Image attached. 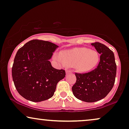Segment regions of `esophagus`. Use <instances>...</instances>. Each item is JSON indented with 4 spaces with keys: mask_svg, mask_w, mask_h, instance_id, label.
<instances>
[{
    "mask_svg": "<svg viewBox=\"0 0 129 129\" xmlns=\"http://www.w3.org/2000/svg\"><path fill=\"white\" fill-rule=\"evenodd\" d=\"M66 73L67 75H68V74H70V73H71L72 72L71 71H69V70H66Z\"/></svg>",
    "mask_w": 129,
    "mask_h": 129,
    "instance_id": "esophagus-1",
    "label": "esophagus"
}]
</instances>
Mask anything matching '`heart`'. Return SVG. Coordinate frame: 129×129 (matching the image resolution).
Returning a JSON list of instances; mask_svg holds the SVG:
<instances>
[{
  "instance_id": "b5f03b06",
  "label": "heart",
  "mask_w": 129,
  "mask_h": 129,
  "mask_svg": "<svg viewBox=\"0 0 129 129\" xmlns=\"http://www.w3.org/2000/svg\"><path fill=\"white\" fill-rule=\"evenodd\" d=\"M62 62L65 66L74 67L79 73H86L97 66L100 61V54L96 50L81 47L64 51L61 54ZM58 59L61 60L60 58Z\"/></svg>"
}]
</instances>
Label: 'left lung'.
Listing matches in <instances>:
<instances>
[{
    "label": "left lung",
    "instance_id": "left-lung-1",
    "mask_svg": "<svg viewBox=\"0 0 129 129\" xmlns=\"http://www.w3.org/2000/svg\"><path fill=\"white\" fill-rule=\"evenodd\" d=\"M101 54L97 68L86 73H75L76 82L72 86L74 96L86 103L103 99L111 91L115 82L117 66L114 53L104 44L92 43Z\"/></svg>",
    "mask_w": 129,
    "mask_h": 129
}]
</instances>
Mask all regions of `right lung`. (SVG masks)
<instances>
[{
  "instance_id": "1",
  "label": "right lung",
  "mask_w": 129,
  "mask_h": 129,
  "mask_svg": "<svg viewBox=\"0 0 129 129\" xmlns=\"http://www.w3.org/2000/svg\"><path fill=\"white\" fill-rule=\"evenodd\" d=\"M58 46L49 41L33 40L20 48L15 57L12 75L18 93L26 100L41 102L51 98L57 83L65 77L49 61Z\"/></svg>"
}]
</instances>
